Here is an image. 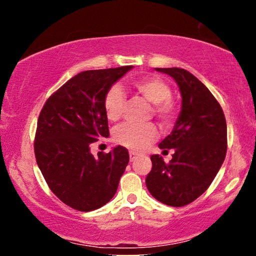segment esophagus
Here are the masks:
<instances>
[{
    "mask_svg": "<svg viewBox=\"0 0 256 256\" xmlns=\"http://www.w3.org/2000/svg\"><path fill=\"white\" fill-rule=\"evenodd\" d=\"M129 158H130V162H134V160L138 158V155L134 152H129Z\"/></svg>",
    "mask_w": 256,
    "mask_h": 256,
    "instance_id": "1",
    "label": "esophagus"
}]
</instances>
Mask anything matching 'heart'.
Wrapping results in <instances>:
<instances>
[{
    "label": "heart",
    "mask_w": 256,
    "mask_h": 256,
    "mask_svg": "<svg viewBox=\"0 0 256 256\" xmlns=\"http://www.w3.org/2000/svg\"><path fill=\"white\" fill-rule=\"evenodd\" d=\"M136 93L154 104V114L160 121L170 122L176 115V104L171 99V88L158 76H143L132 82ZM124 93L118 85L110 86L104 96V110L110 121H118L121 118L124 106ZM157 136L154 124H124L116 128L114 138L118 144L132 150H142Z\"/></svg>",
    "instance_id": "1"
}]
</instances>
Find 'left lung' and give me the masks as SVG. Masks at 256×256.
Masks as SVG:
<instances>
[{"mask_svg": "<svg viewBox=\"0 0 256 256\" xmlns=\"http://www.w3.org/2000/svg\"><path fill=\"white\" fill-rule=\"evenodd\" d=\"M169 74L180 87L182 110L176 124L160 149H174L166 163L160 155L150 157L152 171L146 178L152 196L163 204L180 208L202 196L224 163L227 126L222 108L208 87L184 68H156Z\"/></svg>", "mask_w": 256, "mask_h": 256, "instance_id": "obj_1", "label": "left lung"}]
</instances>
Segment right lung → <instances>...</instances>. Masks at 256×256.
Listing matches in <instances>:
<instances>
[{"mask_svg": "<svg viewBox=\"0 0 256 256\" xmlns=\"http://www.w3.org/2000/svg\"><path fill=\"white\" fill-rule=\"evenodd\" d=\"M132 68L80 72L52 94L40 112L34 156L50 190L70 208L93 211L118 190L128 150L118 146L94 157L90 144L110 136L104 96Z\"/></svg>", "mask_w": 256, "mask_h": 256, "instance_id": "obj_1", "label": "right lung"}]
</instances>
